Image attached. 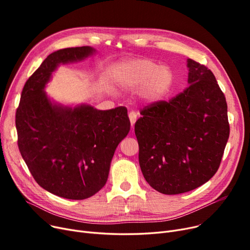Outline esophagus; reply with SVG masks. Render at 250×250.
Instances as JSON below:
<instances>
[{
    "label": "esophagus",
    "instance_id": "obj_1",
    "mask_svg": "<svg viewBox=\"0 0 250 250\" xmlns=\"http://www.w3.org/2000/svg\"><path fill=\"white\" fill-rule=\"evenodd\" d=\"M128 118H129L130 125H132V126L134 127V125H135V123L137 122V118H138V115H137V113H136V112H134V111H130V112L128 113Z\"/></svg>",
    "mask_w": 250,
    "mask_h": 250
}]
</instances>
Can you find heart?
I'll return each instance as SVG.
<instances>
[{"instance_id": "heart-1", "label": "heart", "mask_w": 250, "mask_h": 250, "mask_svg": "<svg viewBox=\"0 0 250 250\" xmlns=\"http://www.w3.org/2000/svg\"><path fill=\"white\" fill-rule=\"evenodd\" d=\"M116 80L125 89L139 88L138 95L144 102L156 103L168 94L173 85L174 76L167 65H158L147 59H134L121 64Z\"/></svg>"}]
</instances>
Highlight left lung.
Listing matches in <instances>:
<instances>
[{"label": "left lung", "mask_w": 250, "mask_h": 250, "mask_svg": "<svg viewBox=\"0 0 250 250\" xmlns=\"http://www.w3.org/2000/svg\"><path fill=\"white\" fill-rule=\"evenodd\" d=\"M188 68L183 92L143 108L135 125L142 173L164 194L190 191L211 179L230 133L226 98L214 74L190 59Z\"/></svg>", "instance_id": "1"}]
</instances>
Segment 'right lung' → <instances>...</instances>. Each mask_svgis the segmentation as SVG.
Wrapping results in <instances>:
<instances>
[{
    "instance_id": "obj_1",
    "label": "right lung",
    "mask_w": 250,
    "mask_h": 250,
    "mask_svg": "<svg viewBox=\"0 0 250 250\" xmlns=\"http://www.w3.org/2000/svg\"><path fill=\"white\" fill-rule=\"evenodd\" d=\"M95 49L69 47L50 54L26 81L16 110L18 147L35 181L69 200H85L107 181L118 144L130 129L125 106L97 110L52 103L44 92L60 63L82 61Z\"/></svg>"
}]
</instances>
